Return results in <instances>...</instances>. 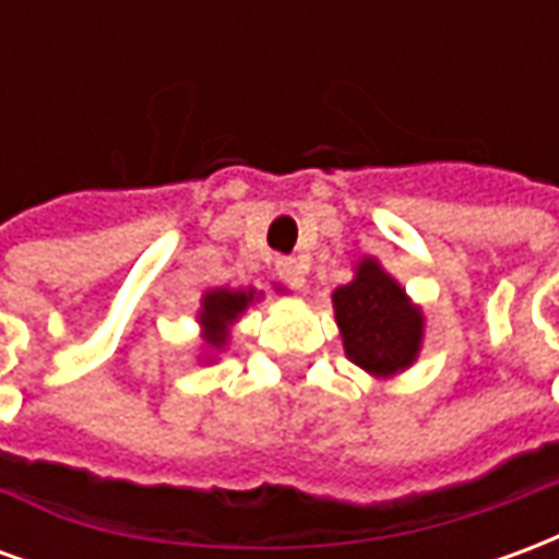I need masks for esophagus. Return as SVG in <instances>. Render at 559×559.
I'll list each match as a JSON object with an SVG mask.
<instances>
[{
  "label": "esophagus",
  "mask_w": 559,
  "mask_h": 559,
  "mask_svg": "<svg viewBox=\"0 0 559 559\" xmlns=\"http://www.w3.org/2000/svg\"><path fill=\"white\" fill-rule=\"evenodd\" d=\"M275 272H278L281 278L287 281L290 287H296V290L305 284V269L296 257H278V260H275Z\"/></svg>",
  "instance_id": "1"
}]
</instances>
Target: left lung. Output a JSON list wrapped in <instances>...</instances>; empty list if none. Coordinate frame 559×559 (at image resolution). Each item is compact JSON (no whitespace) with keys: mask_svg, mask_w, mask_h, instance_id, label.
Returning <instances> with one entry per match:
<instances>
[{"mask_svg":"<svg viewBox=\"0 0 559 559\" xmlns=\"http://www.w3.org/2000/svg\"><path fill=\"white\" fill-rule=\"evenodd\" d=\"M344 350L371 374H395L416 359L421 341L419 308L374 260H362L356 281L332 296Z\"/></svg>","mask_w":559,"mask_h":559,"instance_id":"8db88e82","label":"left lung"}]
</instances>
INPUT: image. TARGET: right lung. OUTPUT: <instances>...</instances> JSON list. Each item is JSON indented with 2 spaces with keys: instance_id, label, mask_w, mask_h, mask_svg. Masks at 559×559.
<instances>
[{
  "instance_id": "add662e5",
  "label": "right lung",
  "mask_w": 559,
  "mask_h": 559,
  "mask_svg": "<svg viewBox=\"0 0 559 559\" xmlns=\"http://www.w3.org/2000/svg\"><path fill=\"white\" fill-rule=\"evenodd\" d=\"M254 296L242 290H212L203 299V311H200V323L206 326V341L212 347H221L227 341V326H230L236 317L242 314L248 302Z\"/></svg>"
}]
</instances>
